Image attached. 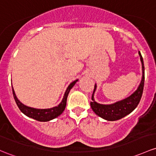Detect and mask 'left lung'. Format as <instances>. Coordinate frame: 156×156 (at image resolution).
<instances>
[{
    "mask_svg": "<svg viewBox=\"0 0 156 156\" xmlns=\"http://www.w3.org/2000/svg\"><path fill=\"white\" fill-rule=\"evenodd\" d=\"M139 55L140 57V61L142 63V80L137 89L132 93L131 96L126 99L117 101L114 104L111 105H101L97 103L94 100V93L96 89V84H95L94 90L92 95V101H90V106L93 111L96 115L108 121H115L117 119H122L137 108V105L140 102L143 94L144 86V60L141 54L139 51Z\"/></svg>",
    "mask_w": 156,
    "mask_h": 156,
    "instance_id": "8db88e82",
    "label": "left lung"
}]
</instances>
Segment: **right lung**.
Here are the masks:
<instances>
[{
    "mask_svg": "<svg viewBox=\"0 0 156 156\" xmlns=\"http://www.w3.org/2000/svg\"><path fill=\"white\" fill-rule=\"evenodd\" d=\"M78 80H75L73 82H72L67 87L66 90L65 92V94L63 96L62 101L56 106V107H54L51 108H48V109H37V108H30L28 106H26L24 105H23L19 99H17L16 96V93H15L14 90L12 86V94L13 97H14L15 101H16V104H17L18 107H19L20 111H22L24 114H25L26 116H27L28 117L33 118V119H36L37 121H40V122H47V121L51 120V119H55L60 116L62 113L63 112V111L65 110L66 105V100L67 97H68L69 93L70 90L73 87L74 85L75 84V83L78 81Z\"/></svg>",
    "mask_w": 156,
    "mask_h": 156,
    "instance_id": "obj_1",
    "label": "right lung"
}]
</instances>
